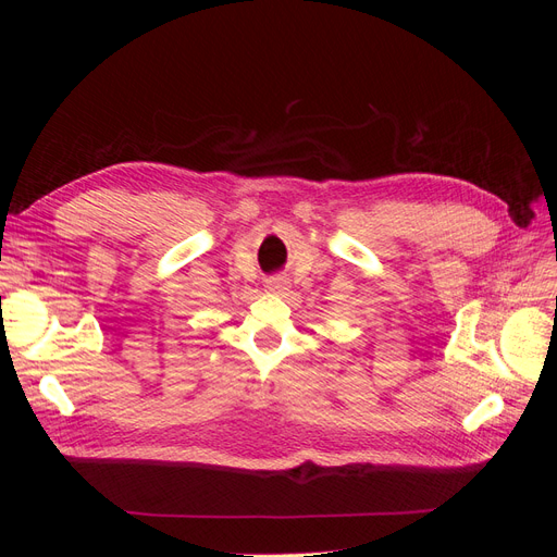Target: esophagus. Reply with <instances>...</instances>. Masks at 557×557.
<instances>
[{
    "instance_id": "1",
    "label": "esophagus",
    "mask_w": 557,
    "mask_h": 557,
    "mask_svg": "<svg viewBox=\"0 0 557 557\" xmlns=\"http://www.w3.org/2000/svg\"><path fill=\"white\" fill-rule=\"evenodd\" d=\"M267 290L274 293V295H285V293L290 290V281L288 278H281V276L272 278V281L267 283Z\"/></svg>"
}]
</instances>
